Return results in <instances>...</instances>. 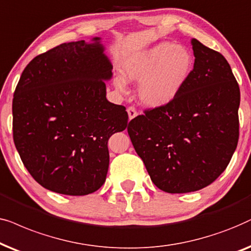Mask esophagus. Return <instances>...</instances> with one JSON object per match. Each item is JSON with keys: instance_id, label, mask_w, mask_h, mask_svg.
<instances>
[{"instance_id": "1", "label": "esophagus", "mask_w": 251, "mask_h": 251, "mask_svg": "<svg viewBox=\"0 0 251 251\" xmlns=\"http://www.w3.org/2000/svg\"><path fill=\"white\" fill-rule=\"evenodd\" d=\"M127 113H128L129 120L135 118V117L138 116V111H136V109L134 108V106H129V108H127Z\"/></svg>"}]
</instances>
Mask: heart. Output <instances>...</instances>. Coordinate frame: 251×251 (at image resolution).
<instances>
[{
	"instance_id": "1",
	"label": "heart",
	"mask_w": 251,
	"mask_h": 251,
	"mask_svg": "<svg viewBox=\"0 0 251 251\" xmlns=\"http://www.w3.org/2000/svg\"><path fill=\"white\" fill-rule=\"evenodd\" d=\"M193 58L190 52L181 46L162 42L132 56L124 66L128 80L141 82L139 96L147 105L168 104L178 95L192 71ZM120 92H125L123 78L115 79Z\"/></svg>"
}]
</instances>
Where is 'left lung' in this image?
Listing matches in <instances>:
<instances>
[{
    "mask_svg": "<svg viewBox=\"0 0 251 251\" xmlns=\"http://www.w3.org/2000/svg\"><path fill=\"white\" fill-rule=\"evenodd\" d=\"M195 63L178 95L128 123L152 182L171 194L211 185L239 141L240 88L222 53L192 39Z\"/></svg>",
    "mask_w": 251,
    "mask_h": 251,
    "instance_id": "1",
    "label": "left lung"
}]
</instances>
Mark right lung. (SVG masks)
<instances>
[{"mask_svg": "<svg viewBox=\"0 0 251 251\" xmlns=\"http://www.w3.org/2000/svg\"><path fill=\"white\" fill-rule=\"evenodd\" d=\"M99 40L38 55L13 93V142L23 164L42 187L64 195H87L104 183L110 136L127 127L125 106L105 98L112 65Z\"/></svg>", "mask_w": 251, "mask_h": 251, "instance_id": "1", "label": "right lung"}]
</instances>
